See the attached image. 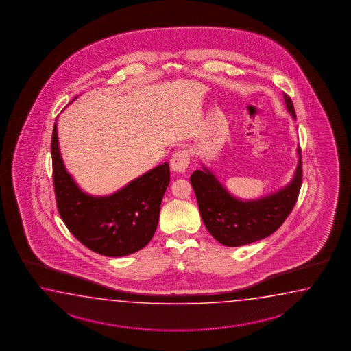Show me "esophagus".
I'll return each instance as SVG.
<instances>
[{"label": "esophagus", "mask_w": 351, "mask_h": 351, "mask_svg": "<svg viewBox=\"0 0 351 351\" xmlns=\"http://www.w3.org/2000/svg\"><path fill=\"white\" fill-rule=\"evenodd\" d=\"M189 152L186 149H180L173 154L171 159V168L173 172L184 173L189 165Z\"/></svg>", "instance_id": "34e87169"}]
</instances>
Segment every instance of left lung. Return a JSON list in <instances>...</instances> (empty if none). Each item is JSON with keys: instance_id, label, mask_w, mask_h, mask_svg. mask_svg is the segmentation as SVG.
Returning <instances> with one entry per match:
<instances>
[{"instance_id": "obj_1", "label": "left lung", "mask_w": 351, "mask_h": 351, "mask_svg": "<svg viewBox=\"0 0 351 351\" xmlns=\"http://www.w3.org/2000/svg\"><path fill=\"white\" fill-rule=\"evenodd\" d=\"M285 103L296 119L291 97L284 94ZM298 163L289 184L257 199H239L232 195L216 176L202 165V171L191 176L203 223L209 233L224 246L239 247L269 237L291 213L302 183L301 149Z\"/></svg>"}]
</instances>
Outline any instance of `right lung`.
Returning a JSON list of instances; mask_svg holds the SVG:
<instances>
[{
  "instance_id": "obj_1",
  "label": "right lung",
  "mask_w": 351,
  "mask_h": 351,
  "mask_svg": "<svg viewBox=\"0 0 351 351\" xmlns=\"http://www.w3.org/2000/svg\"><path fill=\"white\" fill-rule=\"evenodd\" d=\"M51 156L60 217L84 246L108 257H123L149 243L171 180L168 163L150 169L112 194L97 197L85 193L67 172L59 149L58 123L53 125Z\"/></svg>"
}]
</instances>
